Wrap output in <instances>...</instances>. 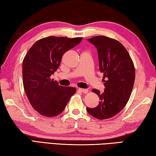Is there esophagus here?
<instances>
[{
  "label": "esophagus",
  "instance_id": "1",
  "mask_svg": "<svg viewBox=\"0 0 156 156\" xmlns=\"http://www.w3.org/2000/svg\"><path fill=\"white\" fill-rule=\"evenodd\" d=\"M79 90H80L81 92H83V93H88V89H83V88H79Z\"/></svg>",
  "mask_w": 156,
  "mask_h": 156
}]
</instances>
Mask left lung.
Segmentation results:
<instances>
[{"label": "left lung", "mask_w": 156, "mask_h": 156, "mask_svg": "<svg viewBox=\"0 0 156 156\" xmlns=\"http://www.w3.org/2000/svg\"><path fill=\"white\" fill-rule=\"evenodd\" d=\"M87 40L97 49L105 88L103 93L92 89L99 97V104L86 110L97 119H110L118 114L129 99L135 81L134 65L127 49L116 40L99 35Z\"/></svg>", "instance_id": "8db88e82"}]
</instances>
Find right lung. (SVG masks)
<instances>
[{
  "label": "right lung",
  "mask_w": 156,
  "mask_h": 156,
  "mask_svg": "<svg viewBox=\"0 0 156 156\" xmlns=\"http://www.w3.org/2000/svg\"><path fill=\"white\" fill-rule=\"evenodd\" d=\"M82 37L49 36L34 44L23 62L24 89L35 111L46 117L61 114L76 90L59 86L51 76L57 70L63 55L80 44Z\"/></svg>",
  "instance_id": "1"
}]
</instances>
